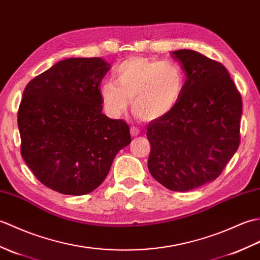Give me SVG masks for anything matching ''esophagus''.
Wrapping results in <instances>:
<instances>
[{
    "instance_id": "34e87169",
    "label": "esophagus",
    "mask_w": 260,
    "mask_h": 260,
    "mask_svg": "<svg viewBox=\"0 0 260 260\" xmlns=\"http://www.w3.org/2000/svg\"><path fill=\"white\" fill-rule=\"evenodd\" d=\"M130 134H131V136H132V137H137L138 135L140 134V130L138 129L136 125H131V128H130Z\"/></svg>"
}]
</instances>
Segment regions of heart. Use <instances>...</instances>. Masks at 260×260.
I'll return each instance as SVG.
<instances>
[{
  "label": "heart",
  "instance_id": "b5f03b06",
  "mask_svg": "<svg viewBox=\"0 0 260 260\" xmlns=\"http://www.w3.org/2000/svg\"><path fill=\"white\" fill-rule=\"evenodd\" d=\"M114 82L100 88L105 111L112 118L122 115L130 105L142 120L153 121L169 114L180 101L184 74L175 62L132 56L114 69Z\"/></svg>",
  "mask_w": 260,
  "mask_h": 260
}]
</instances>
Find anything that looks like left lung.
I'll return each instance as SVG.
<instances>
[{
	"label": "left lung",
	"instance_id": "1",
	"mask_svg": "<svg viewBox=\"0 0 260 260\" xmlns=\"http://www.w3.org/2000/svg\"><path fill=\"white\" fill-rule=\"evenodd\" d=\"M187 80L180 101L147 126L148 168L172 191H189L221 175L240 143L243 101L221 63L192 50L171 52Z\"/></svg>",
	"mask_w": 260,
	"mask_h": 260
}]
</instances>
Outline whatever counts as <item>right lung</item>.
<instances>
[{
    "label": "right lung",
    "instance_id": "obj_1",
    "mask_svg": "<svg viewBox=\"0 0 260 260\" xmlns=\"http://www.w3.org/2000/svg\"><path fill=\"white\" fill-rule=\"evenodd\" d=\"M111 66L71 57L32 79L17 112L21 154L40 182L63 194L93 191L131 142L122 119L102 113L100 84Z\"/></svg>",
    "mask_w": 260,
    "mask_h": 260
}]
</instances>
